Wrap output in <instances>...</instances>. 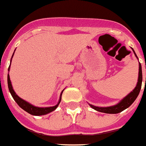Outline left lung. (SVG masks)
<instances>
[{"instance_id": "8db88e82", "label": "left lung", "mask_w": 146, "mask_h": 146, "mask_svg": "<svg viewBox=\"0 0 146 146\" xmlns=\"http://www.w3.org/2000/svg\"><path fill=\"white\" fill-rule=\"evenodd\" d=\"M133 52H134L135 56V53L134 50L132 49ZM142 80H143V75H142V68H141V64L139 63V76H138V82H137V85H136L135 88L129 94H128L125 98H123L118 104L117 105L113 106L110 107H98L94 106L93 105H90L95 110L98 111L103 112V113H118L119 112L122 111L125 109H127L128 107L130 106L132 104V103L135 101L137 97L138 96L139 93H140V89H141V85H142Z\"/></svg>"}]
</instances>
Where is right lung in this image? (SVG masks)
I'll use <instances>...</instances> for the list:
<instances>
[{
	"label": "right lung",
	"instance_id": "1",
	"mask_svg": "<svg viewBox=\"0 0 146 146\" xmlns=\"http://www.w3.org/2000/svg\"><path fill=\"white\" fill-rule=\"evenodd\" d=\"M13 56H14V54H13ZM13 56H12V57H13ZM9 69H10V66H9V69H8L9 71ZM8 86H9V91H10L12 97H13V98L14 99V101L17 102V104H18L20 107H21V109H24L25 111H27V113H30V114H32V115H35V116H40V115L47 114V113H50V112L54 111L55 109H56L57 106H58V104H60V102H61V95H62V93H63V91L61 92V96H60L59 101H58V103L57 105H56L55 106H52V107L40 108V107H36V106H34L31 105V104H29V103H27V101H24L23 99H21V98H19L17 94H16V93L14 92V90H13V88H12L11 82L10 77H9V74H8Z\"/></svg>",
	"mask_w": 146,
	"mask_h": 146
}]
</instances>
